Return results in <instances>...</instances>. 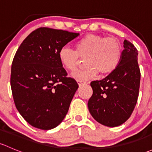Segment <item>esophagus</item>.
Masks as SVG:
<instances>
[{"label": "esophagus", "mask_w": 152, "mask_h": 152, "mask_svg": "<svg viewBox=\"0 0 152 152\" xmlns=\"http://www.w3.org/2000/svg\"><path fill=\"white\" fill-rule=\"evenodd\" d=\"M77 82H78V84H79V86H82V85H85V84H86L85 82H83V81H81V80H78Z\"/></svg>", "instance_id": "esophagus-1"}]
</instances>
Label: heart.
<instances>
[{"mask_svg": "<svg viewBox=\"0 0 152 152\" xmlns=\"http://www.w3.org/2000/svg\"><path fill=\"white\" fill-rule=\"evenodd\" d=\"M75 51L67 47L59 50L58 56L62 67L74 72L81 59H85V67L73 74V77L87 80L99 73L103 76L111 74L120 65L122 47L118 39L100 35L87 34L74 44Z\"/></svg>", "mask_w": 152, "mask_h": 152, "instance_id": "obj_1", "label": "heart"}]
</instances>
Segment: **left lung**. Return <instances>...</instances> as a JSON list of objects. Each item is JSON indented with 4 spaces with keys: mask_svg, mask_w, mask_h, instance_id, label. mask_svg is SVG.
<instances>
[{
    "mask_svg": "<svg viewBox=\"0 0 152 152\" xmlns=\"http://www.w3.org/2000/svg\"><path fill=\"white\" fill-rule=\"evenodd\" d=\"M120 65L104 79L90 83L93 95L89 99V111L102 125H121L131 116L139 95L140 71L137 50L129 41H124Z\"/></svg>",
    "mask_w": 152,
    "mask_h": 152,
    "instance_id": "1",
    "label": "left lung"
}]
</instances>
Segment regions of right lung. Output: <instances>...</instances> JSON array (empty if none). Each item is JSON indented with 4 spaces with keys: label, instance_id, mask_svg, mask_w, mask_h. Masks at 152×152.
I'll return each mask as SVG.
<instances>
[{
    "label": "right lung",
    "instance_id": "add662e5",
    "mask_svg": "<svg viewBox=\"0 0 152 152\" xmlns=\"http://www.w3.org/2000/svg\"><path fill=\"white\" fill-rule=\"evenodd\" d=\"M79 35L39 28L18 48L12 64L11 88L17 110L32 126L51 129L67 115L79 85L67 77L58 53Z\"/></svg>",
    "mask_w": 152,
    "mask_h": 152
}]
</instances>
